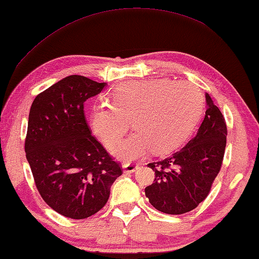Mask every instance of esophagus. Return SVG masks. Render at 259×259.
<instances>
[{"label":"esophagus","instance_id":"1","mask_svg":"<svg viewBox=\"0 0 259 259\" xmlns=\"http://www.w3.org/2000/svg\"><path fill=\"white\" fill-rule=\"evenodd\" d=\"M139 165H141V163H124V165H123V171H124L125 174L134 173V171H136Z\"/></svg>","mask_w":259,"mask_h":259}]
</instances>
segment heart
Returning a JSON list of instances; mask_svg holds the SVG:
<instances>
[{
    "label": "heart",
    "mask_w": 259,
    "mask_h": 259,
    "mask_svg": "<svg viewBox=\"0 0 259 259\" xmlns=\"http://www.w3.org/2000/svg\"><path fill=\"white\" fill-rule=\"evenodd\" d=\"M203 96L186 80L143 79L118 85L112 104L96 102L90 123L107 149L118 144L130 121L137 131L114 151L122 160L141 158L153 150L165 154L182 144L199 121Z\"/></svg>",
    "instance_id": "1"
}]
</instances>
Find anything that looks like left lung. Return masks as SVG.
Listing matches in <instances>:
<instances>
[{"label":"left lung","mask_w":259,"mask_h":259,"mask_svg":"<svg viewBox=\"0 0 259 259\" xmlns=\"http://www.w3.org/2000/svg\"><path fill=\"white\" fill-rule=\"evenodd\" d=\"M206 112L194 138L166 159L149 163L154 181L145 195L158 211L183 214L206 198L223 165L227 125L206 93Z\"/></svg>","instance_id":"1"}]
</instances>
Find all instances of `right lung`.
<instances>
[{"instance_id": "right-lung-1", "label": "right lung", "mask_w": 259, "mask_h": 259, "mask_svg": "<svg viewBox=\"0 0 259 259\" xmlns=\"http://www.w3.org/2000/svg\"><path fill=\"white\" fill-rule=\"evenodd\" d=\"M106 83L71 75L35 97L28 115L26 159L40 196L67 218L85 219L105 206L120 163L91 135L84 102Z\"/></svg>"}]
</instances>
